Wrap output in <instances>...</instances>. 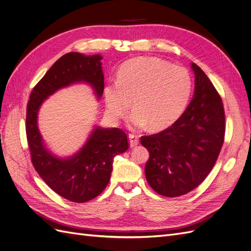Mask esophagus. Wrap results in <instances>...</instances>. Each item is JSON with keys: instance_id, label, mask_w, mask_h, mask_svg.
<instances>
[{"instance_id": "esophagus-1", "label": "esophagus", "mask_w": 251, "mask_h": 251, "mask_svg": "<svg viewBox=\"0 0 251 251\" xmlns=\"http://www.w3.org/2000/svg\"><path fill=\"white\" fill-rule=\"evenodd\" d=\"M128 142H130V147L131 148L137 147L138 143H139L138 135H135V134H130V135H128Z\"/></svg>"}]
</instances>
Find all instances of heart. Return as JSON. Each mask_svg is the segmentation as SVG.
<instances>
[{"mask_svg":"<svg viewBox=\"0 0 251 251\" xmlns=\"http://www.w3.org/2000/svg\"><path fill=\"white\" fill-rule=\"evenodd\" d=\"M192 78L182 67L155 57H138L121 66L117 83L104 88L105 110L112 120L128 111L133 127L150 125L153 130L169 126L184 111L192 93Z\"/></svg>","mask_w":251,"mask_h":251,"instance_id":"1","label":"heart"}]
</instances>
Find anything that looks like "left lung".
I'll return each instance as SVG.
<instances>
[{
    "label": "left lung",
    "mask_w": 251,
    "mask_h": 251,
    "mask_svg": "<svg viewBox=\"0 0 251 251\" xmlns=\"http://www.w3.org/2000/svg\"><path fill=\"white\" fill-rule=\"evenodd\" d=\"M195 92L183 114L164 131L142 136L150 158L147 181L165 197H179L200 185L214 168L224 142L222 100L207 75L192 64Z\"/></svg>",
    "instance_id": "8db88e82"
}]
</instances>
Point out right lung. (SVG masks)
Instances as JSON below:
<instances>
[{"label":"right lung","instance_id":"add662e5","mask_svg":"<svg viewBox=\"0 0 251 251\" xmlns=\"http://www.w3.org/2000/svg\"><path fill=\"white\" fill-rule=\"evenodd\" d=\"M101 59L100 54L67 53L36 83L27 104L26 134L34 169L52 191L72 202H87L103 192L110 181L114 157L128 149L126 134L117 127L95 126L77 153L59 158L45 146L37 114L50 95L73 83H88L100 100L104 88Z\"/></svg>","mask_w":251,"mask_h":251}]
</instances>
